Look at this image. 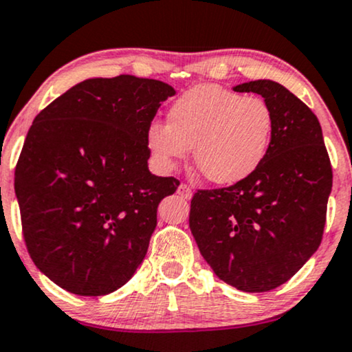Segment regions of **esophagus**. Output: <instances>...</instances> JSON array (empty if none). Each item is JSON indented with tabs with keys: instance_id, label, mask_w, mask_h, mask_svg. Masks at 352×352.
Listing matches in <instances>:
<instances>
[{
	"instance_id": "34e87169",
	"label": "esophagus",
	"mask_w": 352,
	"mask_h": 352,
	"mask_svg": "<svg viewBox=\"0 0 352 352\" xmlns=\"http://www.w3.org/2000/svg\"><path fill=\"white\" fill-rule=\"evenodd\" d=\"M177 193H179L182 198H185V200H190V198H192V195H193L188 185H185V184L179 185V188H177Z\"/></svg>"
}]
</instances>
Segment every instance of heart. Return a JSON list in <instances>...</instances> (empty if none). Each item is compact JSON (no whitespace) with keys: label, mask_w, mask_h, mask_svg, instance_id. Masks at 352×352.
<instances>
[{"label":"heart","mask_w":352,"mask_h":352,"mask_svg":"<svg viewBox=\"0 0 352 352\" xmlns=\"http://www.w3.org/2000/svg\"><path fill=\"white\" fill-rule=\"evenodd\" d=\"M275 118L259 96L221 85H197L167 111V126L152 122L147 147L165 170L193 149L197 170L210 184L230 187L251 177L267 155Z\"/></svg>","instance_id":"1"}]
</instances>
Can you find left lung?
I'll return each mask as SVG.
<instances>
[{
    "label": "left lung",
    "mask_w": 352,
    "mask_h": 352,
    "mask_svg": "<svg viewBox=\"0 0 352 352\" xmlns=\"http://www.w3.org/2000/svg\"><path fill=\"white\" fill-rule=\"evenodd\" d=\"M232 90L257 93L272 108L269 152L239 184L198 190L188 223L217 277L259 294L285 283L316 252L333 172L318 118L294 93L272 80H254Z\"/></svg>",
    "instance_id": "1"
}]
</instances>
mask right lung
I'll list each match as a JSON object with an SVG mask.
<instances>
[{"label":"right lung","instance_id":"1","mask_svg":"<svg viewBox=\"0 0 352 352\" xmlns=\"http://www.w3.org/2000/svg\"><path fill=\"white\" fill-rule=\"evenodd\" d=\"M173 95L152 78H88L34 120L14 192L31 259L63 290L108 295L141 265L159 203L180 185L147 167V128Z\"/></svg>","mask_w":352,"mask_h":352}]
</instances>
